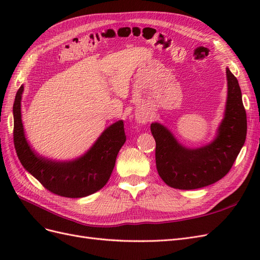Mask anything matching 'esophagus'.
Masks as SVG:
<instances>
[{"instance_id":"1","label":"esophagus","mask_w":260,"mask_h":260,"mask_svg":"<svg viewBox=\"0 0 260 260\" xmlns=\"http://www.w3.org/2000/svg\"><path fill=\"white\" fill-rule=\"evenodd\" d=\"M137 120H138L139 123L144 124V123H146V122L148 121V117L145 116V115H139V116L137 117Z\"/></svg>"}]
</instances>
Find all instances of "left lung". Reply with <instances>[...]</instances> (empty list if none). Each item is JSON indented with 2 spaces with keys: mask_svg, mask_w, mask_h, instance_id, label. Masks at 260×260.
<instances>
[{
  "mask_svg": "<svg viewBox=\"0 0 260 260\" xmlns=\"http://www.w3.org/2000/svg\"><path fill=\"white\" fill-rule=\"evenodd\" d=\"M228 98L224 117L215 140L199 148L181 145L162 124L153 122L156 141V168L167 185L179 190H194L222 179L245 143L247 120L238 79L226 68Z\"/></svg>",
  "mask_w": 260,
  "mask_h": 260,
  "instance_id": "obj_1",
  "label": "left lung"
}]
</instances>
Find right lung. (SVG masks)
Listing matches in <instances>:
<instances>
[{
	"label": "right lung",
	"mask_w": 260,
	"mask_h": 260,
	"mask_svg": "<svg viewBox=\"0 0 260 260\" xmlns=\"http://www.w3.org/2000/svg\"><path fill=\"white\" fill-rule=\"evenodd\" d=\"M22 92L23 85L16 93L13 114L14 145L23 168L46 190L64 198H84L101 190L109 180L117 155L125 142L123 121L109 125L79 158L69 161L51 160L35 153L27 142L20 111Z\"/></svg>",
	"instance_id": "add662e5"
}]
</instances>
